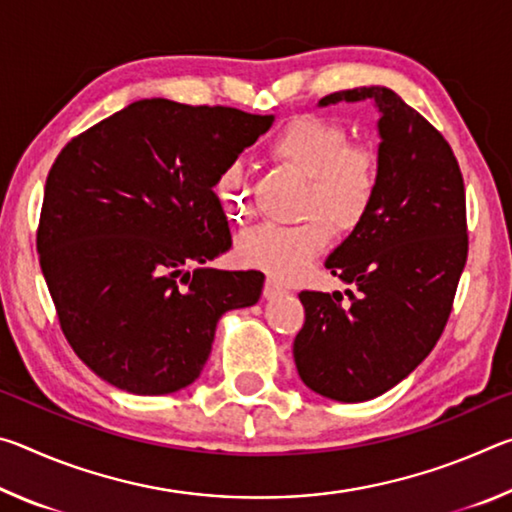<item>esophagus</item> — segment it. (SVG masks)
<instances>
[{
  "instance_id": "34e87169",
  "label": "esophagus",
  "mask_w": 512,
  "mask_h": 512,
  "mask_svg": "<svg viewBox=\"0 0 512 512\" xmlns=\"http://www.w3.org/2000/svg\"><path fill=\"white\" fill-rule=\"evenodd\" d=\"M284 293V287L280 282H275V280H266L264 282V298H277V296H282Z\"/></svg>"
}]
</instances>
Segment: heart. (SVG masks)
<instances>
[{
  "instance_id": "b5f03b06",
  "label": "heart",
  "mask_w": 512,
  "mask_h": 512,
  "mask_svg": "<svg viewBox=\"0 0 512 512\" xmlns=\"http://www.w3.org/2000/svg\"><path fill=\"white\" fill-rule=\"evenodd\" d=\"M268 153L284 169L307 180L296 228H259L237 241L241 264L259 268L275 280H296L332 241V222L352 232L366 219L379 192V155L368 144L350 142L339 121L300 115L287 121L268 144ZM214 194L232 223L253 216L250 187L239 164L225 167Z\"/></svg>"
}]
</instances>
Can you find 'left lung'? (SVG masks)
<instances>
[{"instance_id": "8db88e82", "label": "left lung", "mask_w": 512, "mask_h": 512, "mask_svg": "<svg viewBox=\"0 0 512 512\" xmlns=\"http://www.w3.org/2000/svg\"><path fill=\"white\" fill-rule=\"evenodd\" d=\"M370 99L379 110V192L325 266L350 289L302 291L293 341L300 379L336 402L391 391L433 350L467 259L465 187L452 146L393 90L327 94L318 106Z\"/></svg>"}]
</instances>
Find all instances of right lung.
<instances>
[{
  "mask_svg": "<svg viewBox=\"0 0 512 512\" xmlns=\"http://www.w3.org/2000/svg\"><path fill=\"white\" fill-rule=\"evenodd\" d=\"M271 124L142 99L58 153L36 244L65 339L94 375L135 395L176 393L201 375L225 311L262 296L264 273L207 262L232 246L216 178Z\"/></svg>",
  "mask_w": 512,
  "mask_h": 512,
  "instance_id": "obj_1",
  "label": "right lung"
}]
</instances>
